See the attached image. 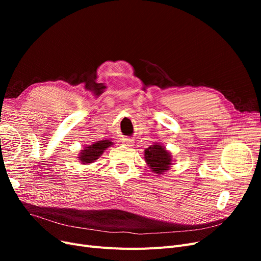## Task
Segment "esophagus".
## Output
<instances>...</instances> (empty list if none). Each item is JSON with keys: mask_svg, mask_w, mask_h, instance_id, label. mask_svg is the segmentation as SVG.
Here are the masks:
<instances>
[{"mask_svg": "<svg viewBox=\"0 0 261 261\" xmlns=\"http://www.w3.org/2000/svg\"><path fill=\"white\" fill-rule=\"evenodd\" d=\"M122 144L125 146H128L132 147L134 145V141L130 138H122Z\"/></svg>", "mask_w": 261, "mask_h": 261, "instance_id": "esophagus-1", "label": "esophagus"}]
</instances>
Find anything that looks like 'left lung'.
Segmentation results:
<instances>
[{
  "label": "left lung",
  "mask_w": 261,
  "mask_h": 261,
  "mask_svg": "<svg viewBox=\"0 0 261 261\" xmlns=\"http://www.w3.org/2000/svg\"><path fill=\"white\" fill-rule=\"evenodd\" d=\"M145 161L153 173L161 175L170 170L172 155L164 146L156 143L145 150Z\"/></svg>",
  "instance_id": "8db88e82"
}]
</instances>
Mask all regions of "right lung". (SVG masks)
Wrapping results in <instances>:
<instances>
[{
	"mask_svg": "<svg viewBox=\"0 0 261 261\" xmlns=\"http://www.w3.org/2000/svg\"><path fill=\"white\" fill-rule=\"evenodd\" d=\"M113 145V141L107 140H100L96 141L92 145L86 146L84 150H81V153L78 155V160L82 162V164H89L96 161L98 158L105 152V150Z\"/></svg>",
	"mask_w": 261,
	"mask_h": 261,
	"instance_id": "add662e5",
	"label": "right lung"
}]
</instances>
